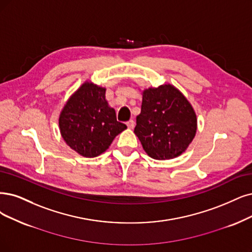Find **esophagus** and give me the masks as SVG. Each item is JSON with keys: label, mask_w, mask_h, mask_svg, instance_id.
Masks as SVG:
<instances>
[{"label": "esophagus", "mask_w": 252, "mask_h": 252, "mask_svg": "<svg viewBox=\"0 0 252 252\" xmlns=\"http://www.w3.org/2000/svg\"><path fill=\"white\" fill-rule=\"evenodd\" d=\"M126 126H127V127H128V128H133V127L135 126L134 120H128L127 123H126Z\"/></svg>", "instance_id": "obj_1"}]
</instances>
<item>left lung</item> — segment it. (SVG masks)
Segmentation results:
<instances>
[{
    "label": "left lung",
    "mask_w": 252,
    "mask_h": 252,
    "mask_svg": "<svg viewBox=\"0 0 252 252\" xmlns=\"http://www.w3.org/2000/svg\"><path fill=\"white\" fill-rule=\"evenodd\" d=\"M135 135L153 159L169 160L182 155L196 134V114L183 93L170 84L142 93L141 113Z\"/></svg>",
    "instance_id": "8db88e82"
}]
</instances>
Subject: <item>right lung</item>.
<instances>
[{"label":"right lung","mask_w":252,"mask_h":252,"mask_svg":"<svg viewBox=\"0 0 252 252\" xmlns=\"http://www.w3.org/2000/svg\"><path fill=\"white\" fill-rule=\"evenodd\" d=\"M105 93V88L85 82L61 111L59 126L64 141L83 157L94 158L106 152L126 128L108 106Z\"/></svg>","instance_id":"right-lung-1"}]
</instances>
